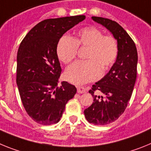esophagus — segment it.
I'll use <instances>...</instances> for the list:
<instances>
[{
    "instance_id": "obj_1",
    "label": "esophagus",
    "mask_w": 151,
    "mask_h": 151,
    "mask_svg": "<svg viewBox=\"0 0 151 151\" xmlns=\"http://www.w3.org/2000/svg\"><path fill=\"white\" fill-rule=\"evenodd\" d=\"M77 92H78V93H81V94H83V93H85V92H86V90H85V88L82 87V86H78V87H77Z\"/></svg>"
}]
</instances>
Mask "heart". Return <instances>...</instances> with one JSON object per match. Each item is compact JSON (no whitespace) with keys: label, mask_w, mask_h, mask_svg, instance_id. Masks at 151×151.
Listing matches in <instances>:
<instances>
[{"label":"heart","mask_w":151,"mask_h":151,"mask_svg":"<svg viewBox=\"0 0 151 151\" xmlns=\"http://www.w3.org/2000/svg\"><path fill=\"white\" fill-rule=\"evenodd\" d=\"M85 58L68 67L65 77L71 83L83 85L97 80L102 69L106 71L115 63L119 53L116 39L112 35H103L101 31L94 26L79 29L70 38L63 36L58 41L57 54L63 63L68 64L76 58L78 47H85Z\"/></svg>","instance_id":"1"}]
</instances>
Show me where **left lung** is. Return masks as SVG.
Returning a JSON list of instances; mask_svg holds the SVG:
<instances>
[{"mask_svg":"<svg viewBox=\"0 0 151 151\" xmlns=\"http://www.w3.org/2000/svg\"><path fill=\"white\" fill-rule=\"evenodd\" d=\"M91 19L110 31L119 45L116 62L104 78L92 85L89 93L94 102L84 111L90 123L104 125L116 120L127 106L137 77L138 52L133 40L119 24L103 17ZM95 90H100L103 95L95 96Z\"/></svg>","mask_w":151,"mask_h":151,"instance_id":"8db88e82","label":"left lung"}]
</instances>
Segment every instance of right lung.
Segmentation results:
<instances>
[{"mask_svg":"<svg viewBox=\"0 0 151 151\" xmlns=\"http://www.w3.org/2000/svg\"><path fill=\"white\" fill-rule=\"evenodd\" d=\"M85 19L80 15L41 21L19 45L17 84L26 113L37 123H57L66 103L76 93V88L67 82L57 86L62 69L57 46L64 33Z\"/></svg>","mask_w":151,"mask_h":151,"instance_id":"1","label":"right lung"}]
</instances>
